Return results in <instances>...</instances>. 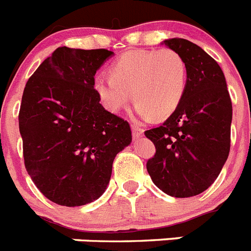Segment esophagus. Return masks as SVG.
<instances>
[{"instance_id":"esophagus-1","label":"esophagus","mask_w":251,"mask_h":251,"mask_svg":"<svg viewBox=\"0 0 251 251\" xmlns=\"http://www.w3.org/2000/svg\"><path fill=\"white\" fill-rule=\"evenodd\" d=\"M131 130H132V136H134V138H140V136L143 135V132H144V130H143L142 127H139V126L136 125H132Z\"/></svg>"}]
</instances>
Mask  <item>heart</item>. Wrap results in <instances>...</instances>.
<instances>
[{"label":"heart","mask_w":251,"mask_h":251,"mask_svg":"<svg viewBox=\"0 0 251 251\" xmlns=\"http://www.w3.org/2000/svg\"><path fill=\"white\" fill-rule=\"evenodd\" d=\"M187 85V66L174 50H130L112 65V76L97 75L94 89L111 112L135 100L143 120H162L180 106Z\"/></svg>","instance_id":"b5f03b06"}]
</instances>
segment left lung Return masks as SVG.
Masks as SVG:
<instances>
[{
  "label": "left lung",
  "mask_w": 251,
  "mask_h": 251,
  "mask_svg": "<svg viewBox=\"0 0 251 251\" xmlns=\"http://www.w3.org/2000/svg\"><path fill=\"white\" fill-rule=\"evenodd\" d=\"M161 44L182 56L187 85L180 106L165 124L145 131L155 145L147 170L163 193L189 198L207 190L226 163L232 103L222 69L203 48L182 38Z\"/></svg>",
  "instance_id": "obj_1"
}]
</instances>
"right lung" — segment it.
<instances>
[{
    "mask_svg": "<svg viewBox=\"0 0 251 251\" xmlns=\"http://www.w3.org/2000/svg\"><path fill=\"white\" fill-rule=\"evenodd\" d=\"M113 54L58 47L25 85L19 113L25 168L58 205L97 201L116 154L131 143L127 121L108 112L94 89L96 73Z\"/></svg>",
    "mask_w": 251,
    "mask_h": 251,
    "instance_id": "obj_1",
    "label": "right lung"
}]
</instances>
